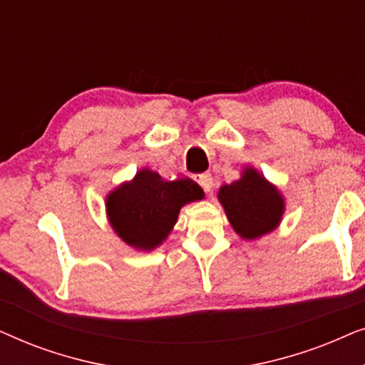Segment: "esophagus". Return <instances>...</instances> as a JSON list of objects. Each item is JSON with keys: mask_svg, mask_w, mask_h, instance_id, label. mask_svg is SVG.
<instances>
[{"mask_svg": "<svg viewBox=\"0 0 365 365\" xmlns=\"http://www.w3.org/2000/svg\"><path fill=\"white\" fill-rule=\"evenodd\" d=\"M197 182H199V186H201L206 192H211V191H212L214 182H212V176H211V174H199V176H197Z\"/></svg>", "mask_w": 365, "mask_h": 365, "instance_id": "esophagus-1", "label": "esophagus"}]
</instances>
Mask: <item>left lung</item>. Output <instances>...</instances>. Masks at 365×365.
<instances>
[{
  "mask_svg": "<svg viewBox=\"0 0 365 365\" xmlns=\"http://www.w3.org/2000/svg\"><path fill=\"white\" fill-rule=\"evenodd\" d=\"M229 222L244 239H256L271 232L281 221L284 201L256 169L247 168L242 178L219 189Z\"/></svg>",
  "mask_w": 365,
  "mask_h": 365,
  "instance_id": "left-lung-1",
  "label": "left lung"
}]
</instances>
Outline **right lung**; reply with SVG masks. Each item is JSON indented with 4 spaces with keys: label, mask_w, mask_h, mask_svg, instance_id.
<instances>
[{
    "label": "right lung",
    "mask_w": 365,
    "mask_h": 365,
    "mask_svg": "<svg viewBox=\"0 0 365 365\" xmlns=\"http://www.w3.org/2000/svg\"><path fill=\"white\" fill-rule=\"evenodd\" d=\"M197 199H202V189L191 179L163 181L158 173L143 169L131 182L109 194L106 209L124 242L149 251L171 232L179 209Z\"/></svg>",
    "instance_id": "1"
}]
</instances>
